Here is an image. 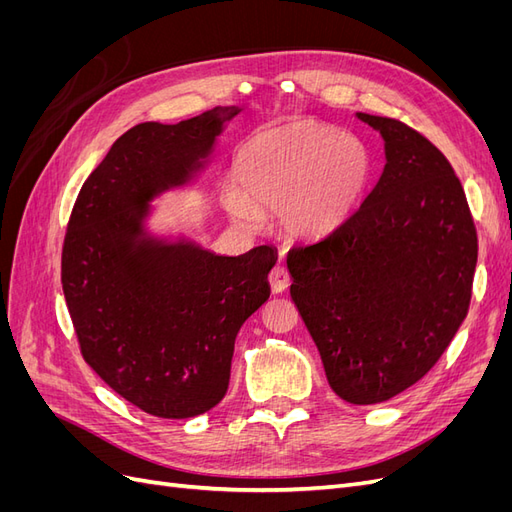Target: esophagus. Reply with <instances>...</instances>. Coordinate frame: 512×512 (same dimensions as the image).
<instances>
[{
  "label": "esophagus",
  "mask_w": 512,
  "mask_h": 512,
  "mask_svg": "<svg viewBox=\"0 0 512 512\" xmlns=\"http://www.w3.org/2000/svg\"><path fill=\"white\" fill-rule=\"evenodd\" d=\"M288 284H290V273L286 271V267H282V265L273 267L271 273H269V286H271V290L273 292H284L288 288Z\"/></svg>",
  "instance_id": "obj_1"
}]
</instances>
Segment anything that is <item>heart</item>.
<instances>
[{"mask_svg":"<svg viewBox=\"0 0 512 512\" xmlns=\"http://www.w3.org/2000/svg\"><path fill=\"white\" fill-rule=\"evenodd\" d=\"M369 179L371 156L361 138L320 121H286L239 149L222 205L243 228L275 211L286 237L320 239L359 207Z\"/></svg>","mask_w":512,"mask_h":512,"instance_id":"obj_1","label":"heart"}]
</instances>
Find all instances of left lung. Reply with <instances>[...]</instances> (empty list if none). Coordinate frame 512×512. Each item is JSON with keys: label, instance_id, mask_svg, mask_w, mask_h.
Segmentation results:
<instances>
[{"label": "left lung", "instance_id": "obj_1", "mask_svg": "<svg viewBox=\"0 0 512 512\" xmlns=\"http://www.w3.org/2000/svg\"><path fill=\"white\" fill-rule=\"evenodd\" d=\"M380 132L384 168L350 218L286 256L290 297L348 404L406 391L451 344L472 297L478 243L453 166L425 136L356 113Z\"/></svg>", "mask_w": 512, "mask_h": 512}]
</instances>
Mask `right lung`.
<instances>
[{
  "instance_id": "add662e5",
  "label": "right lung",
  "mask_w": 512,
  "mask_h": 512,
  "mask_svg": "<svg viewBox=\"0 0 512 512\" xmlns=\"http://www.w3.org/2000/svg\"><path fill=\"white\" fill-rule=\"evenodd\" d=\"M241 111L215 106L173 126L138 123L87 177L70 215L61 286L83 359L160 418L220 404L241 324L271 294L275 247L220 256L181 232L149 230L153 200L196 183Z\"/></svg>"
}]
</instances>
